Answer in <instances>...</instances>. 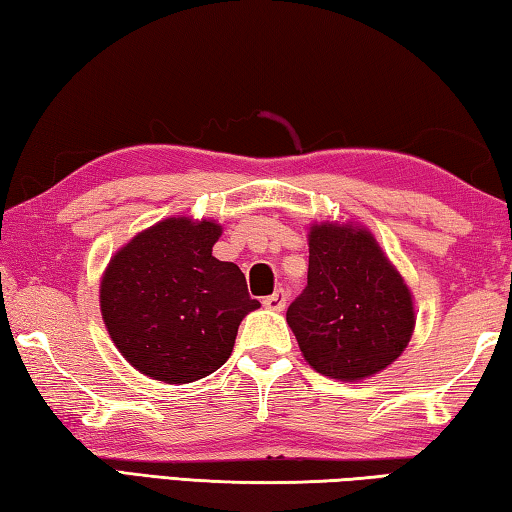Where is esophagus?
Instances as JSON below:
<instances>
[{
	"mask_svg": "<svg viewBox=\"0 0 512 512\" xmlns=\"http://www.w3.org/2000/svg\"><path fill=\"white\" fill-rule=\"evenodd\" d=\"M264 307L273 309V311H282L284 307H287V291L277 289L275 293H271V296H266L264 298Z\"/></svg>",
	"mask_w": 512,
	"mask_h": 512,
	"instance_id": "esophagus-1",
	"label": "esophagus"
}]
</instances>
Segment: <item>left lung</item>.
Returning <instances> with one entry per match:
<instances>
[{
    "instance_id": "left-lung-1",
    "label": "left lung",
    "mask_w": 512,
    "mask_h": 512,
    "mask_svg": "<svg viewBox=\"0 0 512 512\" xmlns=\"http://www.w3.org/2000/svg\"><path fill=\"white\" fill-rule=\"evenodd\" d=\"M287 323L311 368L354 381L400 357L415 318L409 287L370 232L325 223L311 228L307 287Z\"/></svg>"
}]
</instances>
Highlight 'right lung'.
I'll use <instances>...</instances> for the list:
<instances>
[{
  "mask_svg": "<svg viewBox=\"0 0 512 512\" xmlns=\"http://www.w3.org/2000/svg\"><path fill=\"white\" fill-rule=\"evenodd\" d=\"M212 221L167 219L112 257L101 314L112 343L142 375L189 384L228 361L239 323L259 307L237 264L219 262Z\"/></svg>",
  "mask_w": 512,
  "mask_h": 512,
  "instance_id": "1",
  "label": "right lung"
}]
</instances>
